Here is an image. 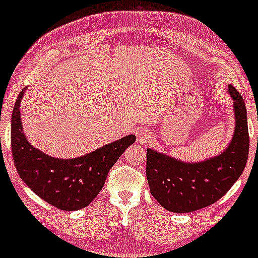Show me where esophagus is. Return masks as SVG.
<instances>
[{"mask_svg":"<svg viewBox=\"0 0 258 258\" xmlns=\"http://www.w3.org/2000/svg\"><path fill=\"white\" fill-rule=\"evenodd\" d=\"M136 140H137V142L141 144H147V143H149L151 140H153V136H151V134L148 132L147 129L140 128L136 130Z\"/></svg>","mask_w":258,"mask_h":258,"instance_id":"obj_1","label":"esophagus"}]
</instances>
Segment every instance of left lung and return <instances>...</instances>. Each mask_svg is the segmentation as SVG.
<instances>
[{"label":"left lung","mask_w":258,"mask_h":258,"mask_svg":"<svg viewBox=\"0 0 258 258\" xmlns=\"http://www.w3.org/2000/svg\"><path fill=\"white\" fill-rule=\"evenodd\" d=\"M228 91L235 115L234 135L216 156L184 162L147 149V179L150 192L164 209L176 214L191 213L223 197L244 170L249 153L246 108L241 94L231 84Z\"/></svg>","instance_id":"8db88e82"}]
</instances>
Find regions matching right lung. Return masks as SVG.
Here are the masks:
<instances>
[{"label": "right lung", "instance_id": "add662e5", "mask_svg": "<svg viewBox=\"0 0 258 258\" xmlns=\"http://www.w3.org/2000/svg\"><path fill=\"white\" fill-rule=\"evenodd\" d=\"M21 90L12 114V151L20 177L38 197L61 210L75 211L89 206L103 188L108 172L135 135L122 137L83 156L57 158L36 149L23 133Z\"/></svg>", "mask_w": 258, "mask_h": 258}]
</instances>
